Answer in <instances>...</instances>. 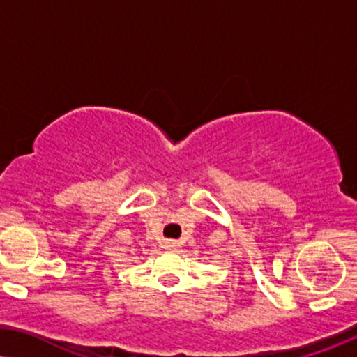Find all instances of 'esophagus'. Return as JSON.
Returning a JSON list of instances; mask_svg holds the SVG:
<instances>
[{"label":"esophagus","instance_id":"34e87169","mask_svg":"<svg viewBox=\"0 0 357 357\" xmlns=\"http://www.w3.org/2000/svg\"><path fill=\"white\" fill-rule=\"evenodd\" d=\"M167 248L172 249V250H176L179 248V243H178V241H174V239H169V241H167Z\"/></svg>","mask_w":357,"mask_h":357}]
</instances>
